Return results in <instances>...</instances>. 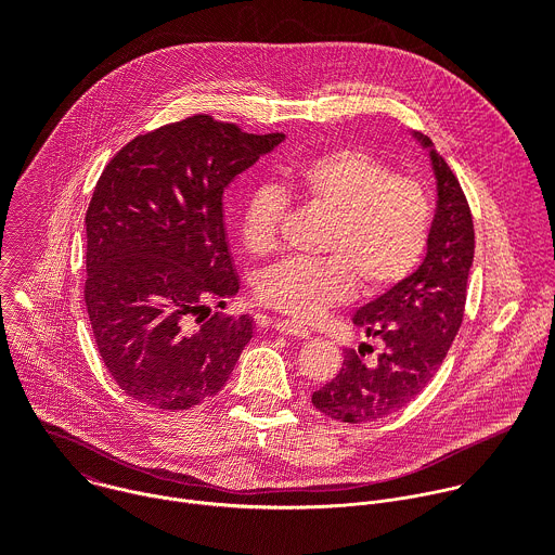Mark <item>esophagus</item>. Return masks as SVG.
I'll use <instances>...</instances> for the list:
<instances>
[{
  "label": "esophagus",
  "instance_id": "esophagus-1",
  "mask_svg": "<svg viewBox=\"0 0 555 555\" xmlns=\"http://www.w3.org/2000/svg\"><path fill=\"white\" fill-rule=\"evenodd\" d=\"M274 330H276L279 334H283V336H296V338H309V336H311V332H309L305 325L294 323V321H279V323L274 325Z\"/></svg>",
  "mask_w": 555,
  "mask_h": 555
}]
</instances>
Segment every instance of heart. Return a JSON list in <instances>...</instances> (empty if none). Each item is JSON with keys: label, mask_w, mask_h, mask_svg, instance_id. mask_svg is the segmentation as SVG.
Listing matches in <instances>:
<instances>
[{"label": "heart", "mask_w": 555, "mask_h": 555, "mask_svg": "<svg viewBox=\"0 0 555 555\" xmlns=\"http://www.w3.org/2000/svg\"><path fill=\"white\" fill-rule=\"evenodd\" d=\"M285 186L330 215L323 240L327 259H283L261 272L257 296L296 321L319 319L347 302L358 287L382 292L406 279L428 246L430 199L411 178L360 149H334L283 169ZM287 208L281 186H255L242 206V240L248 253L270 255Z\"/></svg>", "instance_id": "obj_1"}]
</instances>
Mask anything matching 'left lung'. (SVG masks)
Wrapping results in <instances>:
<instances>
[{
    "mask_svg": "<svg viewBox=\"0 0 555 555\" xmlns=\"http://www.w3.org/2000/svg\"><path fill=\"white\" fill-rule=\"evenodd\" d=\"M428 151L437 182V208L422 266L353 313V325L382 340V351L364 360V349L345 351L340 373L313 390L311 404L323 415L366 424L406 406L441 366L463 321L467 276L474 261V225L459 180L430 138L413 131Z\"/></svg>",
    "mask_w": 555,
    "mask_h": 555,
    "instance_id": "1",
    "label": "left lung"
}]
</instances>
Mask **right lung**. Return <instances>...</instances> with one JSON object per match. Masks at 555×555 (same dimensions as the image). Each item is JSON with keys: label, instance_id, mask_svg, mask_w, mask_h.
Here are the masks:
<instances>
[{"label": "right lung", "instance_id": "add662e5", "mask_svg": "<svg viewBox=\"0 0 555 555\" xmlns=\"http://www.w3.org/2000/svg\"><path fill=\"white\" fill-rule=\"evenodd\" d=\"M283 140L199 114L133 138L99 178L86 215V305L129 398L186 411L228 382L255 321L208 307L240 292L223 191Z\"/></svg>", "mask_w": 555, "mask_h": 555}]
</instances>
